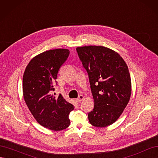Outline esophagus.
<instances>
[{"label": "esophagus", "instance_id": "esophagus-1", "mask_svg": "<svg viewBox=\"0 0 158 158\" xmlns=\"http://www.w3.org/2000/svg\"><path fill=\"white\" fill-rule=\"evenodd\" d=\"M84 95H80V96L78 97V98L76 99V101H77L78 102H82V100L84 99Z\"/></svg>", "mask_w": 158, "mask_h": 158}]
</instances>
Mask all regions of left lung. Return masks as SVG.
<instances>
[{"label": "left lung", "mask_w": 158, "mask_h": 158, "mask_svg": "<svg viewBox=\"0 0 158 158\" xmlns=\"http://www.w3.org/2000/svg\"><path fill=\"white\" fill-rule=\"evenodd\" d=\"M76 51L88 72L94 98L89 121L96 127L111 125L130 100L132 85L128 66L118 52L106 47H78Z\"/></svg>", "instance_id": "1"}]
</instances>
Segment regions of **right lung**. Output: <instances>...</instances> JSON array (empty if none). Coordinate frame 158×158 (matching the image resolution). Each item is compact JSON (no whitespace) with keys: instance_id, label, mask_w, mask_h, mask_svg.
Here are the masks:
<instances>
[{"instance_id":"add662e5","label":"right lung","mask_w":158,"mask_h":158,"mask_svg":"<svg viewBox=\"0 0 158 158\" xmlns=\"http://www.w3.org/2000/svg\"><path fill=\"white\" fill-rule=\"evenodd\" d=\"M69 50L56 49L36 55L27 65L23 76V95L27 106L37 122L54 131L70 125L73 104L63 95L51 94L60 66L67 59Z\"/></svg>"}]
</instances>
